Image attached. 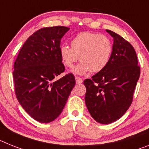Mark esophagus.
<instances>
[{
	"mask_svg": "<svg viewBox=\"0 0 149 149\" xmlns=\"http://www.w3.org/2000/svg\"><path fill=\"white\" fill-rule=\"evenodd\" d=\"M76 82H77V84H81L82 82V78L78 77H76Z\"/></svg>",
	"mask_w": 149,
	"mask_h": 149,
	"instance_id": "esophagus-1",
	"label": "esophagus"
}]
</instances>
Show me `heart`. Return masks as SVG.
<instances>
[{
    "mask_svg": "<svg viewBox=\"0 0 149 149\" xmlns=\"http://www.w3.org/2000/svg\"><path fill=\"white\" fill-rule=\"evenodd\" d=\"M113 51L111 41L106 36L96 32H79L71 41V47L62 45L60 55L65 67L72 68L77 61L81 63L73 70L82 75L91 71L98 72L107 67Z\"/></svg>",
    "mask_w": 149,
    "mask_h": 149,
    "instance_id": "1",
    "label": "heart"
}]
</instances>
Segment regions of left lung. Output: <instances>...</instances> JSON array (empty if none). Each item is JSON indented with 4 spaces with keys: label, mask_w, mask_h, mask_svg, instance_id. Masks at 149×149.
Segmentation results:
<instances>
[{
    "label": "left lung",
    "mask_w": 149,
    "mask_h": 149,
    "mask_svg": "<svg viewBox=\"0 0 149 149\" xmlns=\"http://www.w3.org/2000/svg\"><path fill=\"white\" fill-rule=\"evenodd\" d=\"M113 51L105 68L86 79L85 102L95 120L108 124L120 119L132 102L140 75V67L134 47L127 40L111 30Z\"/></svg>",
    "instance_id": "1"
}]
</instances>
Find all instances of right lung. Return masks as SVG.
Instances as JSON below:
<instances>
[{
    "label": "right lung",
    "mask_w": 149,
    "mask_h": 149,
    "mask_svg": "<svg viewBox=\"0 0 149 149\" xmlns=\"http://www.w3.org/2000/svg\"><path fill=\"white\" fill-rule=\"evenodd\" d=\"M69 29L61 26L40 29L23 44L14 62L17 100L40 123H50L61 114L76 83L72 73L55 80L65 70L60 47Z\"/></svg>",
    "instance_id": "obj_1"
}]
</instances>
